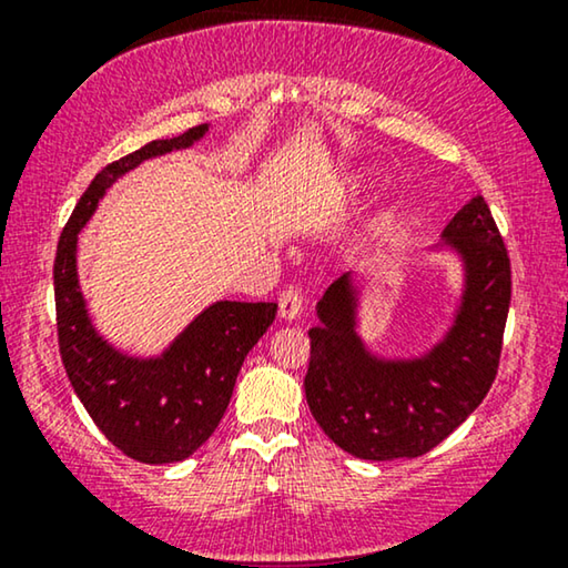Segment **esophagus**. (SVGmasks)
<instances>
[{"label":"esophagus","mask_w":568,"mask_h":568,"mask_svg":"<svg viewBox=\"0 0 568 568\" xmlns=\"http://www.w3.org/2000/svg\"><path fill=\"white\" fill-rule=\"evenodd\" d=\"M302 313V294L297 286H286V290L278 294V315L284 321H297Z\"/></svg>","instance_id":"1"}]
</instances>
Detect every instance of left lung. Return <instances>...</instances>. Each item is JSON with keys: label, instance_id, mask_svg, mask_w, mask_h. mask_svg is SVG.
Segmentation results:
<instances>
[{"label": "left lung", "instance_id": "obj_1", "mask_svg": "<svg viewBox=\"0 0 568 568\" xmlns=\"http://www.w3.org/2000/svg\"><path fill=\"white\" fill-rule=\"evenodd\" d=\"M442 237L463 255L465 294L445 341L422 359L385 362L364 348L354 331L348 276L336 278L317 302L307 406L321 429L362 460L429 453L480 406L499 369L511 266L484 196L468 201Z\"/></svg>", "mask_w": 568, "mask_h": 568}]
</instances>
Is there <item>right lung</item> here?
Wrapping results in <instances>:
<instances>
[{"label": "right lung", "instance_id": "1", "mask_svg": "<svg viewBox=\"0 0 568 568\" xmlns=\"http://www.w3.org/2000/svg\"><path fill=\"white\" fill-rule=\"evenodd\" d=\"M206 126L154 139L92 178L64 224L53 261L59 354L77 398L113 447L136 463H178L196 453L220 426L245 356L276 317V302H216L160 359H129L105 344L88 321L77 284V232L115 178L142 160L183 150Z\"/></svg>", "mask_w": 568, "mask_h": 568}]
</instances>
